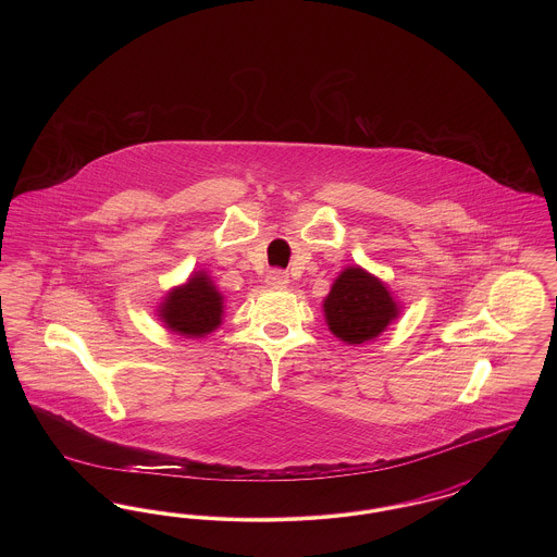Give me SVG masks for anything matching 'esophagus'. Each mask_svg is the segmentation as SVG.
<instances>
[{
	"label": "esophagus",
	"instance_id": "34e87169",
	"mask_svg": "<svg viewBox=\"0 0 557 557\" xmlns=\"http://www.w3.org/2000/svg\"><path fill=\"white\" fill-rule=\"evenodd\" d=\"M265 284L269 288H286L290 284V275L282 269H273L267 273Z\"/></svg>",
	"mask_w": 557,
	"mask_h": 557
}]
</instances>
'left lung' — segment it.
Listing matches in <instances>:
<instances>
[{"label":"left lung","instance_id":"8db88e82","mask_svg":"<svg viewBox=\"0 0 557 557\" xmlns=\"http://www.w3.org/2000/svg\"><path fill=\"white\" fill-rule=\"evenodd\" d=\"M327 330L345 345L375 341L400 315L391 288L363 267H346L323 298Z\"/></svg>","mask_w":557,"mask_h":557}]
</instances>
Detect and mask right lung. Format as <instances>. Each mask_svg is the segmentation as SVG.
<instances>
[{
	"instance_id": "obj_1",
	"label": "right lung",
	"mask_w": 557,
	"mask_h": 557,
	"mask_svg": "<svg viewBox=\"0 0 557 557\" xmlns=\"http://www.w3.org/2000/svg\"><path fill=\"white\" fill-rule=\"evenodd\" d=\"M223 294L202 269L191 271L182 286L166 292L157 307L162 325L186 338H205L214 332L223 323Z\"/></svg>"
}]
</instances>
